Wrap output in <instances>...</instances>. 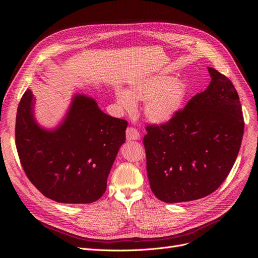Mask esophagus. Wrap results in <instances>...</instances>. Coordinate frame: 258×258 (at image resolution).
<instances>
[{"label":"esophagus","instance_id":"esophagus-1","mask_svg":"<svg viewBox=\"0 0 258 258\" xmlns=\"http://www.w3.org/2000/svg\"><path fill=\"white\" fill-rule=\"evenodd\" d=\"M140 138V134L137 128L128 126L126 128V139L127 140H138Z\"/></svg>","mask_w":258,"mask_h":258}]
</instances>
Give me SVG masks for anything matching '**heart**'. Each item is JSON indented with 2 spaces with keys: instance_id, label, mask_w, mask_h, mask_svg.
<instances>
[{
  "instance_id": "heart-1",
  "label": "heart",
  "mask_w": 258,
  "mask_h": 258,
  "mask_svg": "<svg viewBox=\"0 0 258 258\" xmlns=\"http://www.w3.org/2000/svg\"><path fill=\"white\" fill-rule=\"evenodd\" d=\"M187 92L183 78L158 74L134 81L128 91L118 89L115 96L119 106L126 111L134 110L135 100L145 101L146 117L156 123H164L181 110Z\"/></svg>"
}]
</instances>
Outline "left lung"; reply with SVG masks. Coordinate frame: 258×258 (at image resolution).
Wrapping results in <instances>:
<instances>
[{
	"label": "left lung",
	"instance_id": "obj_1",
	"mask_svg": "<svg viewBox=\"0 0 258 258\" xmlns=\"http://www.w3.org/2000/svg\"><path fill=\"white\" fill-rule=\"evenodd\" d=\"M210 85L169 121L147 124L143 138L151 189L162 202L195 201L214 192L238 155L245 122L228 77L208 67Z\"/></svg>",
	"mask_w": 258,
	"mask_h": 258
}]
</instances>
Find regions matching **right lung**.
<instances>
[{"instance_id": "obj_1", "label": "right lung", "mask_w": 258, "mask_h": 258, "mask_svg": "<svg viewBox=\"0 0 258 258\" xmlns=\"http://www.w3.org/2000/svg\"><path fill=\"white\" fill-rule=\"evenodd\" d=\"M32 94L18 106L16 145L29 181L46 198L64 204H89L102 197L107 175L127 121L104 114L92 98L75 96L67 118L55 131L33 119Z\"/></svg>"}]
</instances>
